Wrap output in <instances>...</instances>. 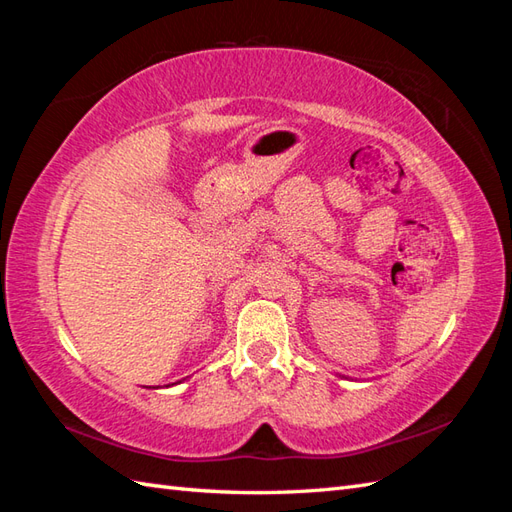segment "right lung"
<instances>
[{"label":"right lung","mask_w":512,"mask_h":512,"mask_svg":"<svg viewBox=\"0 0 512 512\" xmlns=\"http://www.w3.org/2000/svg\"><path fill=\"white\" fill-rule=\"evenodd\" d=\"M178 383H180V380H178ZM173 385H176V383H173ZM165 387H171V385H165Z\"/></svg>","instance_id":"right-lung-1"}]
</instances>
